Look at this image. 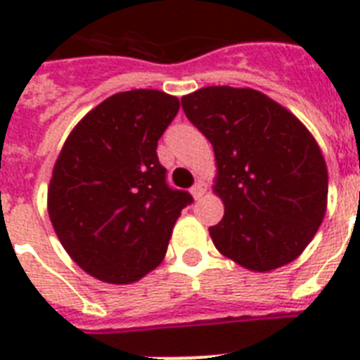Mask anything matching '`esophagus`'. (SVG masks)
<instances>
[{
    "label": "esophagus",
    "instance_id": "34e87169",
    "mask_svg": "<svg viewBox=\"0 0 360 360\" xmlns=\"http://www.w3.org/2000/svg\"><path fill=\"white\" fill-rule=\"evenodd\" d=\"M203 192H205V185L203 183H196V185L191 188V194L194 196V200H200L203 196Z\"/></svg>",
    "mask_w": 360,
    "mask_h": 360
}]
</instances>
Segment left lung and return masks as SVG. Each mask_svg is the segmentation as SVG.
<instances>
[{
  "mask_svg": "<svg viewBox=\"0 0 360 360\" xmlns=\"http://www.w3.org/2000/svg\"><path fill=\"white\" fill-rule=\"evenodd\" d=\"M214 149L224 217L209 228L220 254L265 273L293 262L321 226L329 177L295 115L250 87L211 86L181 98Z\"/></svg>",
  "mask_w": 360,
  "mask_h": 360,
  "instance_id": "left-lung-1",
  "label": "left lung"
}]
</instances>
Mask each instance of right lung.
I'll use <instances>...</instances> for the list:
<instances>
[{
	"instance_id": "obj_1",
	"label": "right lung",
	"mask_w": 360,
	"mask_h": 360,
	"mask_svg": "<svg viewBox=\"0 0 360 360\" xmlns=\"http://www.w3.org/2000/svg\"><path fill=\"white\" fill-rule=\"evenodd\" d=\"M179 98L157 89L115 93L76 124L53 166L48 214L86 273L130 284L166 256L175 220L192 203L166 183L157 143Z\"/></svg>"
}]
</instances>
